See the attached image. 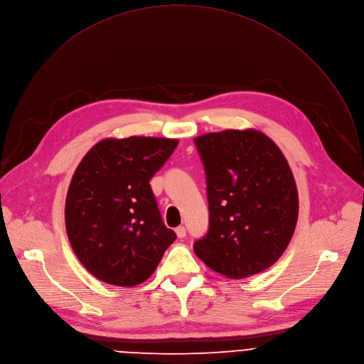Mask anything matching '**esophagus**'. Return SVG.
I'll use <instances>...</instances> for the list:
<instances>
[{"label":"esophagus","mask_w":364,"mask_h":364,"mask_svg":"<svg viewBox=\"0 0 364 364\" xmlns=\"http://www.w3.org/2000/svg\"><path fill=\"white\" fill-rule=\"evenodd\" d=\"M175 232H176V237H178V238H185V235H186L185 227H178V228L175 230Z\"/></svg>","instance_id":"34e87169"}]
</instances>
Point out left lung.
Returning <instances> with one entry per match:
<instances>
[{
	"instance_id": "left-lung-1",
	"label": "left lung",
	"mask_w": 364,
	"mask_h": 364,
	"mask_svg": "<svg viewBox=\"0 0 364 364\" xmlns=\"http://www.w3.org/2000/svg\"><path fill=\"white\" fill-rule=\"evenodd\" d=\"M206 172L208 234L193 251L210 269L247 278L278 261L299 220V192L285 156L255 129L193 139Z\"/></svg>"
}]
</instances>
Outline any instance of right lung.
Masks as SVG:
<instances>
[{"instance_id":"add662e5","label":"right lung","mask_w":364,"mask_h":364,"mask_svg":"<svg viewBox=\"0 0 364 364\" xmlns=\"http://www.w3.org/2000/svg\"><path fill=\"white\" fill-rule=\"evenodd\" d=\"M178 139L130 136L96 143L71 178L64 218L70 245L97 279L146 281L176 234L166 228L149 181Z\"/></svg>"}]
</instances>
